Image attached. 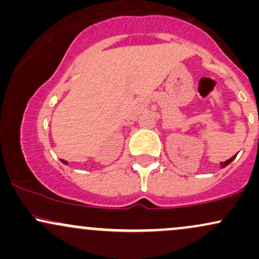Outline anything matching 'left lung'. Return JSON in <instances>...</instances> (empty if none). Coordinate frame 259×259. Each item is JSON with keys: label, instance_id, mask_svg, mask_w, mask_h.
Returning <instances> with one entry per match:
<instances>
[{"label": "left lung", "instance_id": "left-lung-1", "mask_svg": "<svg viewBox=\"0 0 259 259\" xmlns=\"http://www.w3.org/2000/svg\"><path fill=\"white\" fill-rule=\"evenodd\" d=\"M235 157H236V154H235V156H234V157H231V158H230V159L225 160V162H222V163H221V164H222V167H223V168H224V167H227V165L229 164V163H231V162H233V160H234V158H235Z\"/></svg>", "mask_w": 259, "mask_h": 259}]
</instances>
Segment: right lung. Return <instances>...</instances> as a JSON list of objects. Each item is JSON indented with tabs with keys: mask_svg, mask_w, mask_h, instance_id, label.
I'll list each match as a JSON object with an SVG mask.
<instances>
[{
	"mask_svg": "<svg viewBox=\"0 0 259 259\" xmlns=\"http://www.w3.org/2000/svg\"><path fill=\"white\" fill-rule=\"evenodd\" d=\"M62 162H63V163H64V164H67V162H65V160H63V159H62Z\"/></svg>",
	"mask_w": 259,
	"mask_h": 259,
	"instance_id": "add662e5",
	"label": "right lung"
}]
</instances>
